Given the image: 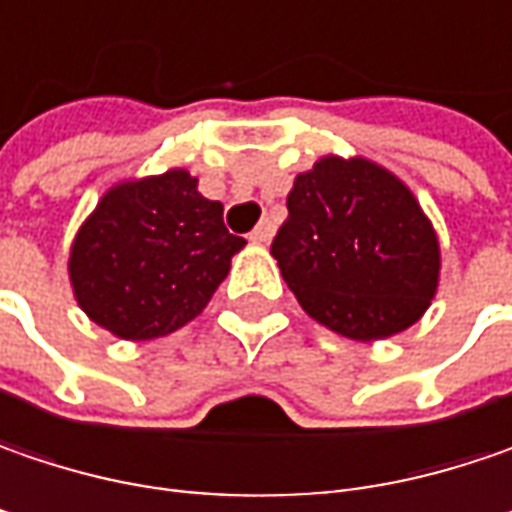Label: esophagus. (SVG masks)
<instances>
[{"instance_id":"34e87169","label":"esophagus","mask_w":512,"mask_h":512,"mask_svg":"<svg viewBox=\"0 0 512 512\" xmlns=\"http://www.w3.org/2000/svg\"><path fill=\"white\" fill-rule=\"evenodd\" d=\"M272 237H275V223H272V220H260L255 226V231L249 234L252 243H269Z\"/></svg>"}]
</instances>
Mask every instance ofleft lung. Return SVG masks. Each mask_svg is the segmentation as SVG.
Wrapping results in <instances>:
<instances>
[{"label":"left lung","instance_id":"left-lung-1","mask_svg":"<svg viewBox=\"0 0 512 512\" xmlns=\"http://www.w3.org/2000/svg\"><path fill=\"white\" fill-rule=\"evenodd\" d=\"M272 257L304 313L327 330L376 342L429 310L440 243L420 202L371 159L324 156L298 173Z\"/></svg>","mask_w":512,"mask_h":512}]
</instances>
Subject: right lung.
<instances>
[{
	"label": "right lung",
	"instance_id": "obj_1",
	"mask_svg": "<svg viewBox=\"0 0 512 512\" xmlns=\"http://www.w3.org/2000/svg\"><path fill=\"white\" fill-rule=\"evenodd\" d=\"M246 246L223 205L173 167L112 185L77 228L69 281L77 304L118 339L147 342L196 318Z\"/></svg>",
	"mask_w": 512,
	"mask_h": 512
}]
</instances>
